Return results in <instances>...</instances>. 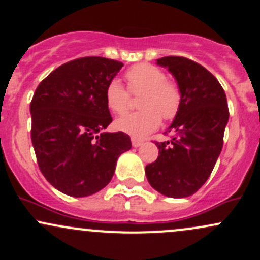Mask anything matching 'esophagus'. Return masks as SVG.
<instances>
[{"mask_svg": "<svg viewBox=\"0 0 260 260\" xmlns=\"http://www.w3.org/2000/svg\"><path fill=\"white\" fill-rule=\"evenodd\" d=\"M131 141H132V146L133 147H139L142 143H143V141H142V139H138V138H135V137H132Z\"/></svg>", "mask_w": 260, "mask_h": 260, "instance_id": "1", "label": "esophagus"}]
</instances>
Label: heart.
<instances>
[{"instance_id":"obj_1","label":"heart","mask_w":260,"mask_h":260,"mask_svg":"<svg viewBox=\"0 0 260 260\" xmlns=\"http://www.w3.org/2000/svg\"><path fill=\"white\" fill-rule=\"evenodd\" d=\"M127 89L118 80H112L105 92L106 105L117 116H124L131 106V94L139 95L141 111L128 114L116 122L119 131L132 136L148 135L160 124V121H172L178 114L182 105V91L178 83L168 80L157 66L139 63L127 70L124 75Z\"/></svg>"}]
</instances>
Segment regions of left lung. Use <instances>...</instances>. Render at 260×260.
Returning a JSON list of instances; mask_svg holds the SVG:
<instances>
[{
    "instance_id": "left-lung-1",
    "label": "left lung",
    "mask_w": 260,
    "mask_h": 260,
    "mask_svg": "<svg viewBox=\"0 0 260 260\" xmlns=\"http://www.w3.org/2000/svg\"><path fill=\"white\" fill-rule=\"evenodd\" d=\"M157 63L168 68L182 91L180 109L166 133L171 141L155 142L158 158L146 166L149 184L171 198L194 194L207 182L223 147L229 111L223 87L207 68L179 56Z\"/></svg>"
}]
</instances>
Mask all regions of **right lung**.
I'll return each instance as SVG.
<instances>
[{
  "mask_svg": "<svg viewBox=\"0 0 260 260\" xmlns=\"http://www.w3.org/2000/svg\"><path fill=\"white\" fill-rule=\"evenodd\" d=\"M123 63L89 56L59 66L36 88L29 105L31 139L41 173L71 197L97 193L111 182L129 136L103 132L112 122L107 84Z\"/></svg>",
  "mask_w": 260,
  "mask_h": 260,
  "instance_id": "right-lung-1",
  "label": "right lung"
}]
</instances>
